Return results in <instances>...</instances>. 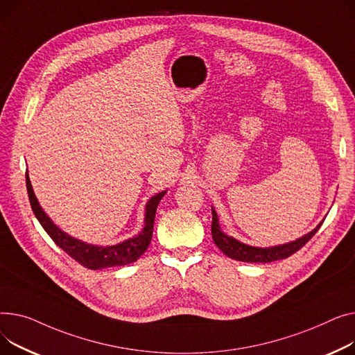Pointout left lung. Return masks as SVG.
Wrapping results in <instances>:
<instances>
[{
	"label": "left lung",
	"instance_id": "1",
	"mask_svg": "<svg viewBox=\"0 0 355 355\" xmlns=\"http://www.w3.org/2000/svg\"><path fill=\"white\" fill-rule=\"evenodd\" d=\"M324 220H321L311 232L305 234L304 236L291 241L282 245H275V246H268V248H259V246H251L248 243H243L234 236L227 235L226 232L222 231V227L219 225V218L216 211L212 206V238L216 246L220 249V251L235 261H242V262H261V263H268V262H274L279 259H285L295 254L300 249L312 238L320 226L322 225Z\"/></svg>",
	"mask_w": 355,
	"mask_h": 355
}]
</instances>
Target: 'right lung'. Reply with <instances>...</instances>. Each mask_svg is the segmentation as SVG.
<instances>
[{
    "label": "right lung",
    "instance_id": "obj_1",
    "mask_svg": "<svg viewBox=\"0 0 355 355\" xmlns=\"http://www.w3.org/2000/svg\"><path fill=\"white\" fill-rule=\"evenodd\" d=\"M26 183H27V192H28L31 209L35 218L38 219V222L41 223V226L44 227V231L62 249V251L67 252L73 259H76L78 263H81L83 266H86L89 269L121 266V265H128L137 261L144 254V251L148 249L152 241L157 205L162 200V198L166 195V191L156 193L148 200V203H146L143 229L136 236L129 238L116 245L100 246V245H92L85 241H80L66 234L64 231H61V229L43 211V207L40 206L33 191L28 172L26 173Z\"/></svg>",
    "mask_w": 355,
    "mask_h": 355
}]
</instances>
